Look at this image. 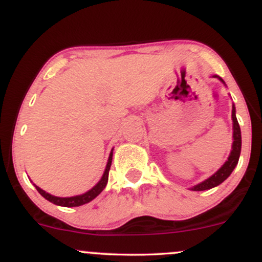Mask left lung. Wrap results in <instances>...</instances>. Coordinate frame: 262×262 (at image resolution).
Returning a JSON list of instances; mask_svg holds the SVG:
<instances>
[{"instance_id":"1","label":"left lung","mask_w":262,"mask_h":262,"mask_svg":"<svg viewBox=\"0 0 262 262\" xmlns=\"http://www.w3.org/2000/svg\"><path fill=\"white\" fill-rule=\"evenodd\" d=\"M214 78H218L223 84L225 85L224 80L218 75H213ZM236 110H235V105L233 104V110H231V119H233V146H231L230 155H229L228 160L225 161V163L223 164L220 168L214 173L213 176H210L209 178H207L205 181L201 182L199 184H195L190 188V190H207L211 189V188L219 186L223 182L225 181L229 176L231 174L235 167H236L237 162H239L240 152H242V131H240L239 122L236 120V115H235Z\"/></svg>"}]
</instances>
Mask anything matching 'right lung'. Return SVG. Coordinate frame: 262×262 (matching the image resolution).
<instances>
[{"label":"right lung","instance_id":"right-lung-1","mask_svg":"<svg viewBox=\"0 0 262 262\" xmlns=\"http://www.w3.org/2000/svg\"><path fill=\"white\" fill-rule=\"evenodd\" d=\"M113 151L114 149H111L110 156H108V160L106 163V168H105V170H104V174H102L101 179H100V181L92 188V189L88 190V192H85L84 194L61 198V196H55V195L49 194V193H47L46 190H43L42 188L36 186V184H34V187H36V189L39 192L40 195L44 196L47 201H49L55 205H60V207H80V205L86 204V203L92 202L94 198H96V196H98L100 193L104 190V188L106 187L107 181H108V170H110L111 161H113Z\"/></svg>","mask_w":262,"mask_h":262}]
</instances>
